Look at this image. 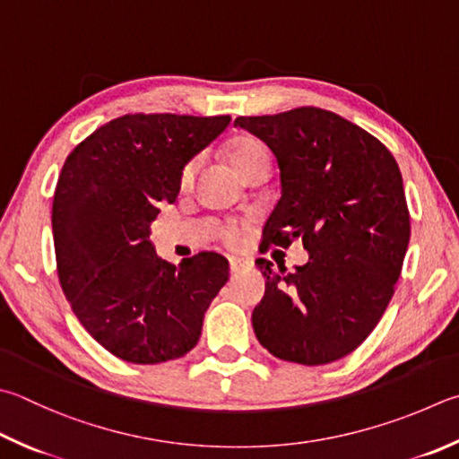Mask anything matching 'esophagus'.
Segmentation results:
<instances>
[{
  "mask_svg": "<svg viewBox=\"0 0 459 459\" xmlns=\"http://www.w3.org/2000/svg\"><path fill=\"white\" fill-rule=\"evenodd\" d=\"M229 266H230L232 274H238V273H243V271L248 269V266H251V261H247V258H240V256H230Z\"/></svg>",
  "mask_w": 459,
  "mask_h": 459,
  "instance_id": "34e87169",
  "label": "esophagus"
}]
</instances>
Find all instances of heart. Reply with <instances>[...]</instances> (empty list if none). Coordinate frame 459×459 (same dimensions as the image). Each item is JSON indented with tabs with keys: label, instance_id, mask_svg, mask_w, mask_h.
I'll use <instances>...</instances> for the list:
<instances>
[{
	"label": "heart",
	"instance_id": "1",
	"mask_svg": "<svg viewBox=\"0 0 459 459\" xmlns=\"http://www.w3.org/2000/svg\"><path fill=\"white\" fill-rule=\"evenodd\" d=\"M263 156H269V150H266V146L261 143V140L251 138V136H240L229 146V160L232 164V169H235L238 174H243L248 164H253L255 160H258V158H263ZM196 166H198L196 158H193V160H188L185 164V169H182V172H180L182 186H188L190 182H193ZM221 238L229 247L240 245L245 238V224L240 221H229L221 229Z\"/></svg>",
	"mask_w": 459,
	"mask_h": 459
}]
</instances>
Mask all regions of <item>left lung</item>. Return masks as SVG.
Here are the masks:
<instances>
[{
    "instance_id": "1",
    "label": "left lung",
    "mask_w": 459,
    "mask_h": 459,
    "mask_svg": "<svg viewBox=\"0 0 459 459\" xmlns=\"http://www.w3.org/2000/svg\"><path fill=\"white\" fill-rule=\"evenodd\" d=\"M235 126L261 138L281 170L261 248L301 238L309 251L295 273L256 261L266 290L255 335L282 361H337L377 327L402 274L411 224L399 166L369 132L323 108L238 116Z\"/></svg>"
}]
</instances>
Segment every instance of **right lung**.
<instances>
[{"instance_id": "obj_1", "label": "right lung", "mask_w": 459, "mask_h": 459, "mask_svg": "<svg viewBox=\"0 0 459 459\" xmlns=\"http://www.w3.org/2000/svg\"><path fill=\"white\" fill-rule=\"evenodd\" d=\"M229 122L126 114L65 158L52 206L57 279L84 329L122 361L154 365L186 355L229 281L219 253L172 264L148 238L160 204L177 201L185 164Z\"/></svg>"}]
</instances>
